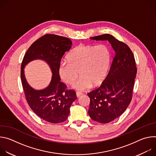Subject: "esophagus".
<instances>
[{
	"instance_id": "1",
	"label": "esophagus",
	"mask_w": 156,
	"mask_h": 156,
	"mask_svg": "<svg viewBox=\"0 0 156 156\" xmlns=\"http://www.w3.org/2000/svg\"><path fill=\"white\" fill-rule=\"evenodd\" d=\"M76 96H77L78 98L80 97V96L83 94V93H80V92H78H78H76Z\"/></svg>"
}]
</instances>
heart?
Returning <instances> with one entry per match:
<instances>
[{"instance_id":"b5f03b06","label":"heart","mask_w":156,"mask_h":156,"mask_svg":"<svg viewBox=\"0 0 156 156\" xmlns=\"http://www.w3.org/2000/svg\"><path fill=\"white\" fill-rule=\"evenodd\" d=\"M68 62H62L58 72L62 81L67 84H73L78 76L81 77L73 87L79 91L101 84L108 72L111 54L105 45L78 46L66 57Z\"/></svg>"}]
</instances>
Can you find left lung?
I'll use <instances>...</instances> for the list:
<instances>
[{
    "mask_svg": "<svg viewBox=\"0 0 156 156\" xmlns=\"http://www.w3.org/2000/svg\"><path fill=\"white\" fill-rule=\"evenodd\" d=\"M91 39L107 40L115 52L110 70L101 85L87 93L90 98L88 110L90 117L99 123H107L120 117L131 102L137 73L136 62L127 44L111 34Z\"/></svg>",
    "mask_w": 156,
    "mask_h": 156,
    "instance_id": "8db88e82",
    "label": "left lung"
}]
</instances>
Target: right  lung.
<instances>
[{"label": "right lung", "mask_w": 156, "mask_h": 156, "mask_svg": "<svg viewBox=\"0 0 156 156\" xmlns=\"http://www.w3.org/2000/svg\"><path fill=\"white\" fill-rule=\"evenodd\" d=\"M72 45L68 37L52 34H44L27 50L21 62V80L26 100L33 112L42 120L52 123L65 121L70 114V107L77 97L74 90H69L60 82L58 68L64 54ZM41 58L46 61L53 72L49 86L43 90L37 91L27 83L23 68L30 61Z\"/></svg>", "instance_id": "right-lung-1"}]
</instances>
